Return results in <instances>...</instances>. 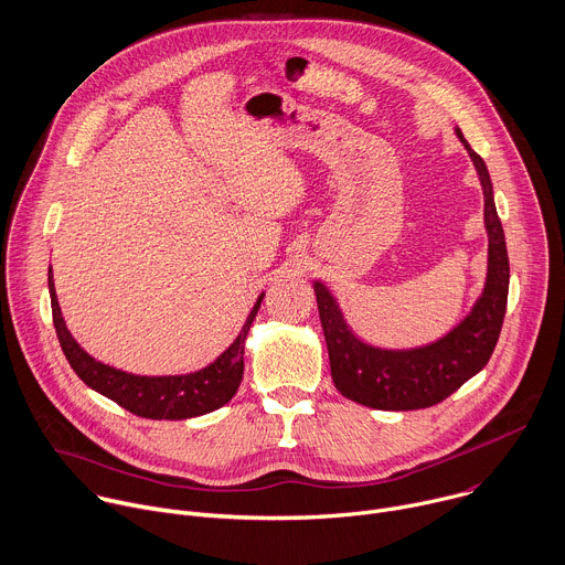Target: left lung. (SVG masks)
I'll use <instances>...</instances> for the list:
<instances>
[{
	"label": "left lung",
	"instance_id": "1",
	"mask_svg": "<svg viewBox=\"0 0 565 565\" xmlns=\"http://www.w3.org/2000/svg\"><path fill=\"white\" fill-rule=\"evenodd\" d=\"M459 138L466 145L483 186L486 230L490 238L488 280L472 313L427 348L387 352L359 341L324 285H313L333 385L343 396L361 405L392 412L431 407L479 374L497 348L510 287L505 236L494 206L488 167L466 142L461 131Z\"/></svg>",
	"mask_w": 565,
	"mask_h": 565
}]
</instances>
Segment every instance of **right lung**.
<instances>
[{"label": "right lung", "instance_id": "add662e5", "mask_svg": "<svg viewBox=\"0 0 565 565\" xmlns=\"http://www.w3.org/2000/svg\"><path fill=\"white\" fill-rule=\"evenodd\" d=\"M49 289H51V307H53V324L60 338L62 352L71 363L73 372L95 392L118 403L136 416L153 418V420H184L193 416L209 414L224 403H230L238 392L245 370V338L247 331L260 309L263 296L254 305L241 335L234 345L217 356L209 367L186 374V376H134L108 367L90 359L68 333L57 296L53 285V269H49Z\"/></svg>", "mask_w": 565, "mask_h": 565}]
</instances>
